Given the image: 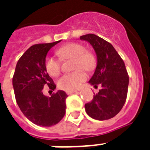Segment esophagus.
<instances>
[{
    "label": "esophagus",
    "instance_id": "1",
    "mask_svg": "<svg viewBox=\"0 0 150 150\" xmlns=\"http://www.w3.org/2000/svg\"><path fill=\"white\" fill-rule=\"evenodd\" d=\"M77 93L76 90H73V91H66V93L68 94V95H70V94H72V93Z\"/></svg>",
    "mask_w": 150,
    "mask_h": 150
}]
</instances>
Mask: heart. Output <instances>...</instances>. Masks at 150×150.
<instances>
[{"mask_svg":"<svg viewBox=\"0 0 150 150\" xmlns=\"http://www.w3.org/2000/svg\"><path fill=\"white\" fill-rule=\"evenodd\" d=\"M57 54L61 60H73V69H78L72 73L62 75L57 82L58 87L65 91L79 89L86 79V74L82 69L91 71L95 67L93 56L86 51L84 46L77 43L61 47L57 50ZM45 68L50 76L56 77L61 71L60 61L53 57H47L45 60Z\"/></svg>","mask_w":150,"mask_h":150,"instance_id":"obj_1","label":"heart"}]
</instances>
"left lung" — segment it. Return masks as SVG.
Returning <instances> with one entry per match:
<instances>
[{
	"mask_svg": "<svg viewBox=\"0 0 150 150\" xmlns=\"http://www.w3.org/2000/svg\"><path fill=\"white\" fill-rule=\"evenodd\" d=\"M87 41L96 54V67L89 83L101 89L94 95L91 102L85 104V110L90 117L104 121L114 117L125 103L129 78L123 60L114 47L94 34L80 36Z\"/></svg>",
	"mask_w": 150,
	"mask_h": 150,
	"instance_id": "obj_1",
	"label": "left lung"
}]
</instances>
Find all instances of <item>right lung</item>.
<instances>
[{
    "label": "right lung",
    "mask_w": 150,
    "mask_h": 150,
    "mask_svg": "<svg viewBox=\"0 0 150 150\" xmlns=\"http://www.w3.org/2000/svg\"><path fill=\"white\" fill-rule=\"evenodd\" d=\"M61 40L30 47L18 61L12 85L18 107L25 116L35 125L50 127L65 114V92L58 90L50 97L43 93L44 86L56 89L45 68L47 54Z\"/></svg>",
    "instance_id": "obj_1"
}]
</instances>
